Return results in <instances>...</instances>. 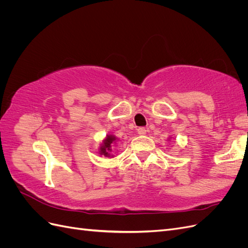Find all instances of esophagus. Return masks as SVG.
Listing matches in <instances>:
<instances>
[{
  "label": "esophagus",
  "instance_id": "1",
  "mask_svg": "<svg viewBox=\"0 0 248 248\" xmlns=\"http://www.w3.org/2000/svg\"><path fill=\"white\" fill-rule=\"evenodd\" d=\"M138 133L140 134V136H145V134L147 133V130L145 127H140V128L138 129Z\"/></svg>",
  "mask_w": 248,
  "mask_h": 248
}]
</instances>
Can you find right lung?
<instances>
[{
  "instance_id": "obj_1",
  "label": "right lung",
  "mask_w": 248,
  "mask_h": 248,
  "mask_svg": "<svg viewBox=\"0 0 248 248\" xmlns=\"http://www.w3.org/2000/svg\"><path fill=\"white\" fill-rule=\"evenodd\" d=\"M116 140L114 136H108L107 139L103 140V145L100 148V153L104 156H109V152H111V144Z\"/></svg>"
}]
</instances>
